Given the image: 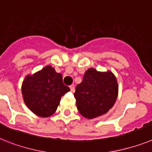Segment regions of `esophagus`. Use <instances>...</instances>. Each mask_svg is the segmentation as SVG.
<instances>
[{
	"instance_id": "1",
	"label": "esophagus",
	"mask_w": 152,
	"mask_h": 152,
	"mask_svg": "<svg viewBox=\"0 0 152 152\" xmlns=\"http://www.w3.org/2000/svg\"><path fill=\"white\" fill-rule=\"evenodd\" d=\"M70 88V90H71V92H74V90H75V87H74L73 85H71V86H69Z\"/></svg>"
}]
</instances>
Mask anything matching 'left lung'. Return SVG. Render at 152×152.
<instances>
[{"mask_svg":"<svg viewBox=\"0 0 152 152\" xmlns=\"http://www.w3.org/2000/svg\"><path fill=\"white\" fill-rule=\"evenodd\" d=\"M118 95L117 78L111 71L88 69L82 83L76 86V107L84 117L93 119L105 114L115 104Z\"/></svg>","mask_w":152,"mask_h":152,"instance_id":"8db88e82","label":"left lung"}]
</instances>
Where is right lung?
I'll return each mask as SVG.
<instances>
[{
  "label": "right lung",
  "instance_id": "obj_1",
  "mask_svg": "<svg viewBox=\"0 0 152 152\" xmlns=\"http://www.w3.org/2000/svg\"><path fill=\"white\" fill-rule=\"evenodd\" d=\"M70 90L62 83V74L47 66L33 75H27L21 86L24 102L31 111L42 117L56 112L61 97Z\"/></svg>",
  "mask_w": 152,
  "mask_h": 152
}]
</instances>
